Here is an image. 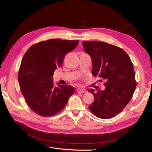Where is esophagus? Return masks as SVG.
<instances>
[{"label": "esophagus", "instance_id": "34e87169", "mask_svg": "<svg viewBox=\"0 0 152 152\" xmlns=\"http://www.w3.org/2000/svg\"><path fill=\"white\" fill-rule=\"evenodd\" d=\"M77 91L78 92V93H86V90L85 89H83V88H77Z\"/></svg>", "mask_w": 152, "mask_h": 152}]
</instances>
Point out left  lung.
<instances>
[{"label": "left lung", "instance_id": "left-lung-1", "mask_svg": "<svg viewBox=\"0 0 152 152\" xmlns=\"http://www.w3.org/2000/svg\"><path fill=\"white\" fill-rule=\"evenodd\" d=\"M82 45L92 59V74L107 81L104 90H88L94 97L89 108L98 118H112L122 111L134 93L132 63L122 49L114 45L98 41H83Z\"/></svg>", "mask_w": 152, "mask_h": 152}]
</instances>
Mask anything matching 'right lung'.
Segmentation results:
<instances>
[{"instance_id":"add662e5","label":"right lung","mask_w":152,"mask_h":152,"mask_svg":"<svg viewBox=\"0 0 152 152\" xmlns=\"http://www.w3.org/2000/svg\"><path fill=\"white\" fill-rule=\"evenodd\" d=\"M78 44L79 40H44L32 45L23 56L18 82L27 104L39 115L50 117L59 112L74 93L71 86L54 87L53 76L62 65L65 54Z\"/></svg>"}]
</instances>
